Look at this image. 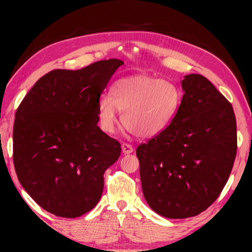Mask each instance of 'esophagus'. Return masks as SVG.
Listing matches in <instances>:
<instances>
[{"label": "esophagus", "instance_id": "34e87169", "mask_svg": "<svg viewBox=\"0 0 252 252\" xmlns=\"http://www.w3.org/2000/svg\"><path fill=\"white\" fill-rule=\"evenodd\" d=\"M122 150L123 153L125 155H128V154H132L133 153V147L130 146L128 143H123L122 144Z\"/></svg>", "mask_w": 252, "mask_h": 252}]
</instances>
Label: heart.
<instances>
[{
  "mask_svg": "<svg viewBox=\"0 0 252 252\" xmlns=\"http://www.w3.org/2000/svg\"><path fill=\"white\" fill-rule=\"evenodd\" d=\"M181 95L177 86L150 75H134L116 81L111 96L99 99L103 128L115 129L117 110L123 112L125 128L137 137H153L166 128L174 118Z\"/></svg>",
  "mask_w": 252,
  "mask_h": 252,
  "instance_id": "heart-1",
  "label": "heart"
}]
</instances>
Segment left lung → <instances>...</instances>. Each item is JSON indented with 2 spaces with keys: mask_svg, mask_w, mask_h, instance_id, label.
Instances as JSON below:
<instances>
[{
  "mask_svg": "<svg viewBox=\"0 0 252 252\" xmlns=\"http://www.w3.org/2000/svg\"><path fill=\"white\" fill-rule=\"evenodd\" d=\"M170 125L137 147L144 198L158 215L184 219L205 211L225 187L236 157L233 106L201 74L181 81Z\"/></svg>",
  "mask_w": 252,
  "mask_h": 252,
  "instance_id": "left-lung-1",
  "label": "left lung"
}]
</instances>
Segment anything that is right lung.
Returning <instances> with one entry per match:
<instances>
[{"instance_id": "obj_1", "label": "right lung", "mask_w": 252, "mask_h": 252, "mask_svg": "<svg viewBox=\"0 0 252 252\" xmlns=\"http://www.w3.org/2000/svg\"><path fill=\"white\" fill-rule=\"evenodd\" d=\"M120 60L81 70H54L27 93L16 112L13 164L18 180L46 211L77 218L101 198L105 170L122 147L97 126L99 96Z\"/></svg>"}]
</instances>
